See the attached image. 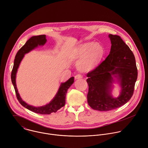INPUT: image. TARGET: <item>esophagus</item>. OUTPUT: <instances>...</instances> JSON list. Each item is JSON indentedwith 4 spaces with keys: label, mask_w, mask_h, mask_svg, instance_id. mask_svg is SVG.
Wrapping results in <instances>:
<instances>
[{
    "label": "esophagus",
    "mask_w": 148,
    "mask_h": 148,
    "mask_svg": "<svg viewBox=\"0 0 148 148\" xmlns=\"http://www.w3.org/2000/svg\"><path fill=\"white\" fill-rule=\"evenodd\" d=\"M82 78V76L81 74H77L75 76V79H79V78Z\"/></svg>",
    "instance_id": "34e87169"
}]
</instances>
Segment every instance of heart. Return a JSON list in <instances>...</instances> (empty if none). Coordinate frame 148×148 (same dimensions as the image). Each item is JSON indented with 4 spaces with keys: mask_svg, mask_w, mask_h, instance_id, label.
<instances>
[{
    "mask_svg": "<svg viewBox=\"0 0 148 148\" xmlns=\"http://www.w3.org/2000/svg\"><path fill=\"white\" fill-rule=\"evenodd\" d=\"M104 53L103 46L98 43L90 42L81 45L75 53L77 59L81 58L77 64L78 69L84 73L92 71L100 63Z\"/></svg>",
    "mask_w": 148,
    "mask_h": 148,
    "instance_id": "1",
    "label": "heart"
}]
</instances>
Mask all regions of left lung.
I'll list each match as a JSON object with an SVG mask.
<instances>
[{"label":"left lung","mask_w":148,"mask_h":148,"mask_svg":"<svg viewBox=\"0 0 148 148\" xmlns=\"http://www.w3.org/2000/svg\"><path fill=\"white\" fill-rule=\"evenodd\" d=\"M111 49L109 56L95 69L87 74L89 86L87 101L93 110L109 111L121 107L131 98L138 71L132 52L119 35L109 34ZM121 88L114 97V84Z\"/></svg>","instance_id":"8db88e82"}]
</instances>
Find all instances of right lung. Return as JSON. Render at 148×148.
<instances>
[{
    "label": "right lung",
    "mask_w": 148,
    "mask_h": 148,
    "mask_svg": "<svg viewBox=\"0 0 148 148\" xmlns=\"http://www.w3.org/2000/svg\"><path fill=\"white\" fill-rule=\"evenodd\" d=\"M47 40L45 35L33 36L29 38L25 45L20 49L17 53L14 61L13 70L11 74L12 82L14 88L17 99L20 104L25 108L34 113L40 114H50L52 113H56L61 108L63 107L66 103V96L68 89L74 83V77H72L65 82H61L59 89L53 99L49 103L42 106H34L28 105L24 102L21 97L16 85V74L20 64L26 53H29L38 46H43Z\"/></svg>",
    "instance_id": "add662e5"
}]
</instances>
